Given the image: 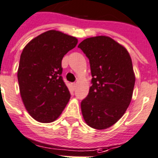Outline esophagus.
<instances>
[{"label": "esophagus", "instance_id": "obj_1", "mask_svg": "<svg viewBox=\"0 0 158 158\" xmlns=\"http://www.w3.org/2000/svg\"><path fill=\"white\" fill-rule=\"evenodd\" d=\"M76 85H77L76 83H73V89L76 88Z\"/></svg>", "mask_w": 158, "mask_h": 158}]
</instances>
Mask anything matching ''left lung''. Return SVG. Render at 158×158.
Instances as JSON below:
<instances>
[{
  "instance_id": "left-lung-1",
  "label": "left lung",
  "mask_w": 158,
  "mask_h": 158,
  "mask_svg": "<svg viewBox=\"0 0 158 158\" xmlns=\"http://www.w3.org/2000/svg\"><path fill=\"white\" fill-rule=\"evenodd\" d=\"M80 48L89 60L92 86L81 103L86 124L96 129L110 128L124 115L131 102L135 74L127 49L114 39H85Z\"/></svg>"
}]
</instances>
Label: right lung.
Listing matches in <instances>:
<instances>
[{"mask_svg":"<svg viewBox=\"0 0 158 158\" xmlns=\"http://www.w3.org/2000/svg\"><path fill=\"white\" fill-rule=\"evenodd\" d=\"M77 42L76 37L48 30L23 49L17 70L19 89L25 109L36 121H54L68 104L70 94L61 77V60Z\"/></svg>","mask_w":158,"mask_h":158,"instance_id":"right-lung-1","label":"right lung"}]
</instances>
